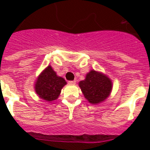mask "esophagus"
I'll list each match as a JSON object with an SVG mask.
<instances>
[{
    "mask_svg": "<svg viewBox=\"0 0 150 150\" xmlns=\"http://www.w3.org/2000/svg\"><path fill=\"white\" fill-rule=\"evenodd\" d=\"M68 83H69V84L74 85V84H75V83H76V81H75V80H73V81H69Z\"/></svg>",
    "mask_w": 150,
    "mask_h": 150,
    "instance_id": "1",
    "label": "esophagus"
}]
</instances>
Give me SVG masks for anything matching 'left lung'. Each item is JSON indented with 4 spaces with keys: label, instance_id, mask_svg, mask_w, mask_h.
<instances>
[{
    "label": "left lung",
    "instance_id": "obj_1",
    "mask_svg": "<svg viewBox=\"0 0 150 150\" xmlns=\"http://www.w3.org/2000/svg\"><path fill=\"white\" fill-rule=\"evenodd\" d=\"M84 97L92 104H100L107 99L112 91V83L106 75L91 70L84 80L79 83Z\"/></svg>",
    "mask_w": 150,
    "mask_h": 150
}]
</instances>
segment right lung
Listing matches in <instances>:
<instances>
[{
	"label": "right lung",
	"mask_w": 150,
	"mask_h": 150,
	"mask_svg": "<svg viewBox=\"0 0 150 150\" xmlns=\"http://www.w3.org/2000/svg\"><path fill=\"white\" fill-rule=\"evenodd\" d=\"M66 84L65 79L58 76L51 66H48L38 75L34 88L40 98L46 101H53L59 97L62 88Z\"/></svg>",
	"instance_id": "1"
}]
</instances>
